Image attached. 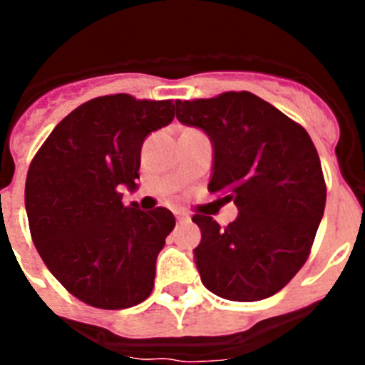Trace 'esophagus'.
<instances>
[{"label": "esophagus", "instance_id": "esophagus-1", "mask_svg": "<svg viewBox=\"0 0 365 365\" xmlns=\"http://www.w3.org/2000/svg\"><path fill=\"white\" fill-rule=\"evenodd\" d=\"M175 217L179 222H190L192 221V217H190L188 214H185V212H175Z\"/></svg>", "mask_w": 365, "mask_h": 365}]
</instances>
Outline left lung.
I'll return each mask as SVG.
<instances>
[{"mask_svg": "<svg viewBox=\"0 0 365 365\" xmlns=\"http://www.w3.org/2000/svg\"><path fill=\"white\" fill-rule=\"evenodd\" d=\"M177 120L212 143L208 190L237 206L221 228L193 215L201 243L193 261L202 285L232 302L282 291L307 261L325 208L318 151L302 125L248 91L177 100Z\"/></svg>", "mask_w": 365, "mask_h": 365, "instance_id": "left-lung-1", "label": "left lung"}]
</instances>
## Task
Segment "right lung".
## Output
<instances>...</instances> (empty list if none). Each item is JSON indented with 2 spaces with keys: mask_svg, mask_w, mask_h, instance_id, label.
Returning <instances> with one entry per match:
<instances>
[{
  "mask_svg": "<svg viewBox=\"0 0 365 365\" xmlns=\"http://www.w3.org/2000/svg\"><path fill=\"white\" fill-rule=\"evenodd\" d=\"M172 100L93 98L69 113L32 159L25 210L54 278L87 305L128 309L151 294L157 256L175 227L168 208L124 205L140 148L175 117Z\"/></svg>",
  "mask_w": 365,
  "mask_h": 365,
  "instance_id": "right-lung-1",
  "label": "right lung"
}]
</instances>
